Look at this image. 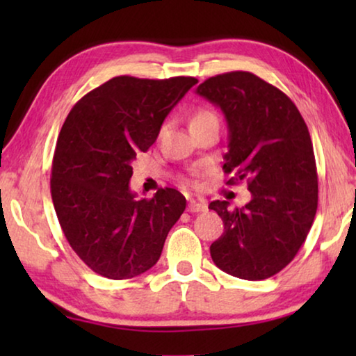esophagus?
Masks as SVG:
<instances>
[{
  "instance_id": "34e87169",
  "label": "esophagus",
  "mask_w": 356,
  "mask_h": 356,
  "mask_svg": "<svg viewBox=\"0 0 356 356\" xmlns=\"http://www.w3.org/2000/svg\"><path fill=\"white\" fill-rule=\"evenodd\" d=\"M207 210V202L202 200H191L188 204V212H204Z\"/></svg>"
}]
</instances>
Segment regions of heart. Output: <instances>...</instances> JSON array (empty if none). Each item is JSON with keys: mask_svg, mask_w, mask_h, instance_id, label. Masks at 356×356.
Masks as SVG:
<instances>
[{"mask_svg": "<svg viewBox=\"0 0 356 356\" xmlns=\"http://www.w3.org/2000/svg\"><path fill=\"white\" fill-rule=\"evenodd\" d=\"M212 120H216V122H218V119H216L215 113L207 110V108H197V110L193 113L191 118H190V127H196V125L212 122Z\"/></svg>", "mask_w": 356, "mask_h": 356, "instance_id": "heart-1", "label": "heart"}]
</instances>
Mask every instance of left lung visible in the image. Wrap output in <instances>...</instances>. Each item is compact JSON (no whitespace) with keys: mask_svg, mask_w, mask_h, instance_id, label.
I'll use <instances>...</instances> for the list:
<instances>
[{"mask_svg":"<svg viewBox=\"0 0 356 356\" xmlns=\"http://www.w3.org/2000/svg\"><path fill=\"white\" fill-rule=\"evenodd\" d=\"M227 122L222 170L227 185L246 179L251 201L231 207L213 201L225 222L210 256L222 272L259 281L281 272L305 243L314 221L318 184L314 149L303 118L278 88L250 72H227L201 83Z\"/></svg>","mask_w":356,"mask_h":356,"instance_id":"left-lung-1","label":"left lung"}]
</instances>
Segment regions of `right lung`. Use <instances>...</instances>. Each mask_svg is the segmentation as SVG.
Returning <instances> with one entry per match:
<instances>
[{
	"mask_svg": "<svg viewBox=\"0 0 356 356\" xmlns=\"http://www.w3.org/2000/svg\"><path fill=\"white\" fill-rule=\"evenodd\" d=\"M197 83L193 76L147 80L114 76L72 108L58 136L51 200L78 257L110 280L147 272L160 259L186 201L174 188L152 200L130 190L131 161L146 152L161 124Z\"/></svg>",
	"mask_w": 356,
	"mask_h": 356,
	"instance_id": "add662e5",
	"label": "right lung"
}]
</instances>
